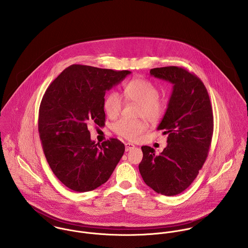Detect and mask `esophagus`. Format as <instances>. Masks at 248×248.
<instances>
[{"label": "esophagus", "instance_id": "1", "mask_svg": "<svg viewBox=\"0 0 248 248\" xmlns=\"http://www.w3.org/2000/svg\"><path fill=\"white\" fill-rule=\"evenodd\" d=\"M134 148H135V145H134V144H132V143H125V150H126V152L131 151V150H133Z\"/></svg>", "mask_w": 248, "mask_h": 248}]
</instances>
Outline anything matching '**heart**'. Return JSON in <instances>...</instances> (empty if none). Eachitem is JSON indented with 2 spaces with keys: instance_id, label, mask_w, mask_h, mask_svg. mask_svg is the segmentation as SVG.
I'll return each instance as SVG.
<instances>
[{
  "instance_id": "b5f03b06",
  "label": "heart",
  "mask_w": 248,
  "mask_h": 248,
  "mask_svg": "<svg viewBox=\"0 0 248 248\" xmlns=\"http://www.w3.org/2000/svg\"><path fill=\"white\" fill-rule=\"evenodd\" d=\"M127 100L140 105L139 116L146 118L152 123L159 121L165 113L166 104L159 99L158 89L150 81L145 79H134L130 81L123 91ZM123 100L119 93H110L107 95L104 108L109 118H116L122 109ZM112 130L119 137L134 141L138 140L147 130V123L144 120H129L121 118L113 123Z\"/></svg>"
}]
</instances>
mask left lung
Masks as SVG:
<instances>
[{
  "instance_id": "1",
  "label": "left lung",
  "mask_w": 248,
  "mask_h": 248,
  "mask_svg": "<svg viewBox=\"0 0 248 248\" xmlns=\"http://www.w3.org/2000/svg\"><path fill=\"white\" fill-rule=\"evenodd\" d=\"M150 73L173 85L166 112L156 128L168 138L159 155L142 146L139 168L144 182L154 191L176 196L191 185L207 158L214 128L212 107L202 80L185 69L155 68Z\"/></svg>"
}]
</instances>
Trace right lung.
<instances>
[{
  "instance_id": "obj_1",
  "label": "right lung",
  "mask_w": 248,
  "mask_h": 248,
  "mask_svg": "<svg viewBox=\"0 0 248 248\" xmlns=\"http://www.w3.org/2000/svg\"><path fill=\"white\" fill-rule=\"evenodd\" d=\"M130 73L72 65L43 96L38 129L44 154L54 175L72 191L104 184L124 154V144L116 139L101 145L93 141L88 124L105 125V93Z\"/></svg>"
}]
</instances>
